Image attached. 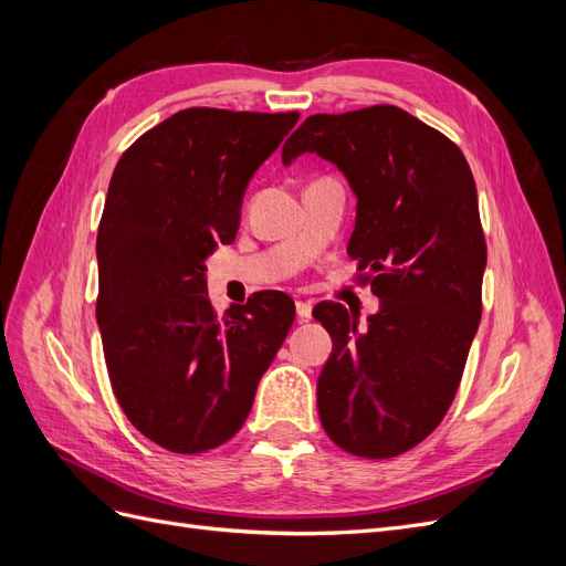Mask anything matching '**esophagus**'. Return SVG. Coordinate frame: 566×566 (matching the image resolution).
Segmentation results:
<instances>
[{
	"mask_svg": "<svg viewBox=\"0 0 566 566\" xmlns=\"http://www.w3.org/2000/svg\"><path fill=\"white\" fill-rule=\"evenodd\" d=\"M312 310H314L312 302H297V318L300 321H310L312 318Z\"/></svg>",
	"mask_w": 566,
	"mask_h": 566,
	"instance_id": "1",
	"label": "esophagus"
}]
</instances>
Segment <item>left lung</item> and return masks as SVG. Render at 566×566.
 Wrapping results in <instances>:
<instances>
[{"instance_id":"8db88e82","label":"left lung","mask_w":566,"mask_h":566,"mask_svg":"<svg viewBox=\"0 0 566 566\" xmlns=\"http://www.w3.org/2000/svg\"><path fill=\"white\" fill-rule=\"evenodd\" d=\"M316 153L356 196L347 252L380 312L358 325L335 302L314 318L333 337L316 403L347 453L401 455L437 430L455 397L482 318L486 241L462 150L397 106L306 117L283 165Z\"/></svg>"}]
</instances>
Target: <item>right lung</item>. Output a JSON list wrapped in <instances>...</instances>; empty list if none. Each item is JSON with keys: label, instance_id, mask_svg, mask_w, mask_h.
I'll return each instance as SVG.
<instances>
[{"label": "right lung", "instance_id": "right-lung-1", "mask_svg": "<svg viewBox=\"0 0 566 566\" xmlns=\"http://www.w3.org/2000/svg\"><path fill=\"white\" fill-rule=\"evenodd\" d=\"M300 113L186 108L117 160L96 235V321L119 408L196 455L241 430L295 321L279 290L217 316L205 260L233 243L245 188Z\"/></svg>", "mask_w": 566, "mask_h": 566}]
</instances>
